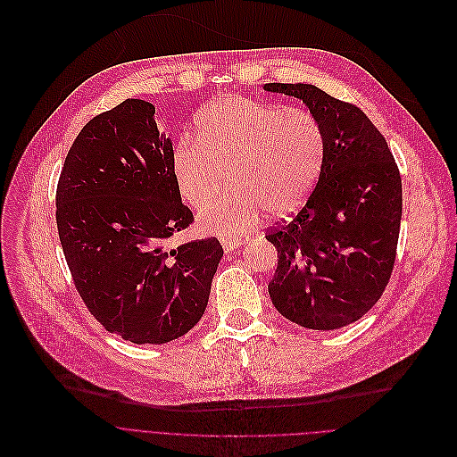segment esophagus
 <instances>
[{
	"mask_svg": "<svg viewBox=\"0 0 457 457\" xmlns=\"http://www.w3.org/2000/svg\"><path fill=\"white\" fill-rule=\"evenodd\" d=\"M243 243H245L243 239H236V237H223L221 239V245H223L225 252H232V250L239 248Z\"/></svg>",
	"mask_w": 457,
	"mask_h": 457,
	"instance_id": "34e87169",
	"label": "esophagus"
}]
</instances>
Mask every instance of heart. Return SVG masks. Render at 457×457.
<instances>
[{
    "instance_id": "obj_1",
    "label": "heart",
    "mask_w": 457,
    "mask_h": 457,
    "mask_svg": "<svg viewBox=\"0 0 457 457\" xmlns=\"http://www.w3.org/2000/svg\"><path fill=\"white\" fill-rule=\"evenodd\" d=\"M196 138L181 140L172 154L179 196L200 209L224 185L235 187L198 214L207 234L225 237L252 230L264 209L273 216L297 211L319 178L326 137L319 119L246 97L207 104L195 120Z\"/></svg>"
}]
</instances>
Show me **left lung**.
I'll list each match as a JSON object with an SVG mask.
<instances>
[{"instance_id":"8db88e82","label":"left lung","mask_w":457,"mask_h":457,"mask_svg":"<svg viewBox=\"0 0 457 457\" xmlns=\"http://www.w3.org/2000/svg\"><path fill=\"white\" fill-rule=\"evenodd\" d=\"M301 99L326 137L317 186L290 220L266 228L278 250L268 294L278 312L308 329H338L382 297L396 259L402 176L375 124L360 108L313 84L268 82Z\"/></svg>"}]
</instances>
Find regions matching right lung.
I'll return each mask as SVG.
<instances>
[{
  "mask_svg": "<svg viewBox=\"0 0 457 457\" xmlns=\"http://www.w3.org/2000/svg\"><path fill=\"white\" fill-rule=\"evenodd\" d=\"M172 154L154 106L126 99L80 129L57 184L55 220L73 285L106 331L133 344H165L193 329L223 257L216 237L165 245L195 221Z\"/></svg>",
  "mask_w": 457,
  "mask_h": 457,
  "instance_id": "obj_1",
  "label": "right lung"
}]
</instances>
